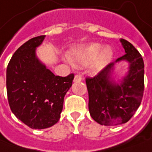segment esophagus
I'll list each match as a JSON object with an SVG mask.
<instances>
[{"mask_svg":"<svg viewBox=\"0 0 152 152\" xmlns=\"http://www.w3.org/2000/svg\"><path fill=\"white\" fill-rule=\"evenodd\" d=\"M81 80H82V77H81L80 75H78V74H77V75L74 76V79H73L74 82H80Z\"/></svg>","mask_w":152,"mask_h":152,"instance_id":"34e87169","label":"esophagus"}]
</instances>
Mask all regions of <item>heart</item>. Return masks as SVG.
I'll use <instances>...</instances> for the list:
<instances>
[{
  "label": "heart",
  "instance_id": "1",
  "mask_svg": "<svg viewBox=\"0 0 152 152\" xmlns=\"http://www.w3.org/2000/svg\"><path fill=\"white\" fill-rule=\"evenodd\" d=\"M113 56V50L109 46L102 49V45L98 43L74 48L68 54V58L75 65L87 66L92 62V68L99 70L104 67L112 60Z\"/></svg>",
  "mask_w": 152,
  "mask_h": 152
}]
</instances>
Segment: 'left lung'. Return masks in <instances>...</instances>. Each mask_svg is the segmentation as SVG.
<instances>
[{"label":"left lung","mask_w":152,"mask_h":152,"mask_svg":"<svg viewBox=\"0 0 152 152\" xmlns=\"http://www.w3.org/2000/svg\"><path fill=\"white\" fill-rule=\"evenodd\" d=\"M125 55L115 62H129V71L118 84L111 78L115 62L108 64L96 76L86 78L91 118L102 125L125 124L140 105L144 93V61L135 47L121 39Z\"/></svg>","instance_id":"left-lung-1"}]
</instances>
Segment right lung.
<instances>
[{
  "instance_id": "add662e5",
  "label": "right lung",
  "mask_w": 152,
  "mask_h": 152,
  "mask_svg": "<svg viewBox=\"0 0 152 152\" xmlns=\"http://www.w3.org/2000/svg\"><path fill=\"white\" fill-rule=\"evenodd\" d=\"M45 35L30 39L15 51L7 68V92L12 113L31 129H42L58 122L64 96L74 74L56 76L36 56Z\"/></svg>"
}]
</instances>
